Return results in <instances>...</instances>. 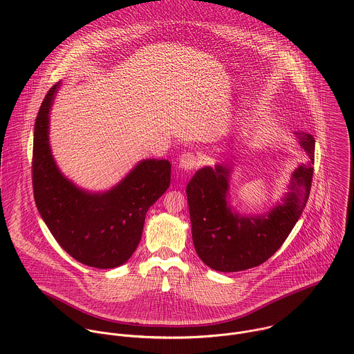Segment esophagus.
Masks as SVG:
<instances>
[{
  "label": "esophagus",
  "mask_w": 354,
  "mask_h": 354,
  "mask_svg": "<svg viewBox=\"0 0 354 354\" xmlns=\"http://www.w3.org/2000/svg\"><path fill=\"white\" fill-rule=\"evenodd\" d=\"M197 165H198V158H197V156H196L194 153L187 151V153L182 154L180 158H179V168H182V169L192 171V169H194Z\"/></svg>",
  "instance_id": "esophagus-1"
}]
</instances>
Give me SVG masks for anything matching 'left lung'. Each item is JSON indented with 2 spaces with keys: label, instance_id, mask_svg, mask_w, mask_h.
<instances>
[{
  "label": "left lung",
  "instance_id": "1",
  "mask_svg": "<svg viewBox=\"0 0 354 354\" xmlns=\"http://www.w3.org/2000/svg\"><path fill=\"white\" fill-rule=\"evenodd\" d=\"M310 161L292 174L283 204L269 214L241 216L227 204L230 168L204 167L190 179L186 194L192 236L200 259L218 272H241L266 262L287 240L302 215L312 187L315 138L295 132Z\"/></svg>",
  "mask_w": 354,
  "mask_h": 354
}]
</instances>
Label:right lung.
Listing matches in <instances>:
<instances>
[{"label":"right lung","instance_id":"obj_1","mask_svg":"<svg viewBox=\"0 0 354 354\" xmlns=\"http://www.w3.org/2000/svg\"><path fill=\"white\" fill-rule=\"evenodd\" d=\"M59 88L45 95L34 125V200L59 245L75 261L97 269L125 263L135 252L147 209L171 182L168 160L140 161L106 193L78 189L57 169L49 147V110Z\"/></svg>","mask_w":354,"mask_h":354}]
</instances>
